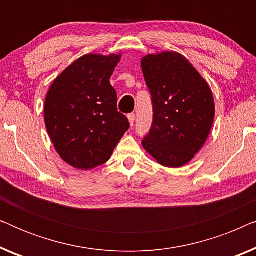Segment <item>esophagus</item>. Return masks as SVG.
Returning <instances> with one entry per match:
<instances>
[{"label": "esophagus", "mask_w": 256, "mask_h": 256, "mask_svg": "<svg viewBox=\"0 0 256 256\" xmlns=\"http://www.w3.org/2000/svg\"><path fill=\"white\" fill-rule=\"evenodd\" d=\"M135 118H136V116H135V114H134V113H130V114H128V120H129V124H130L132 127V126H134Z\"/></svg>", "instance_id": "1"}]
</instances>
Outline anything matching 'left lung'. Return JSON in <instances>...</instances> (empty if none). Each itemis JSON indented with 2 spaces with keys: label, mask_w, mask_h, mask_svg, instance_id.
<instances>
[{
  "label": "left lung",
  "mask_w": 256,
  "mask_h": 256,
  "mask_svg": "<svg viewBox=\"0 0 256 256\" xmlns=\"http://www.w3.org/2000/svg\"><path fill=\"white\" fill-rule=\"evenodd\" d=\"M142 70L154 113L142 144L162 166H183L204 146L212 128L211 90L191 62L176 52L146 56Z\"/></svg>",
  "instance_id": "8db88e82"
}]
</instances>
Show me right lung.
<instances>
[{
    "label": "right lung",
    "instance_id": "right-lung-1",
    "mask_svg": "<svg viewBox=\"0 0 256 256\" xmlns=\"http://www.w3.org/2000/svg\"><path fill=\"white\" fill-rule=\"evenodd\" d=\"M120 56L87 54L70 65L52 84L45 100V126L59 156L76 169L106 163L129 129L118 112L110 79Z\"/></svg>",
    "mask_w": 256,
    "mask_h": 256
}]
</instances>
